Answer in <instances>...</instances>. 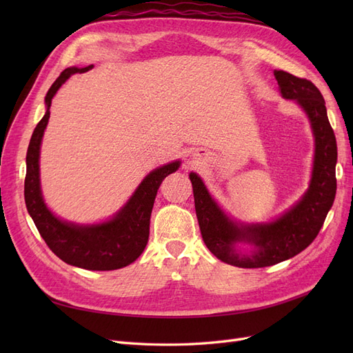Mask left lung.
I'll use <instances>...</instances> for the list:
<instances>
[{
    "label": "left lung",
    "instance_id": "1",
    "mask_svg": "<svg viewBox=\"0 0 353 353\" xmlns=\"http://www.w3.org/2000/svg\"><path fill=\"white\" fill-rule=\"evenodd\" d=\"M274 77L283 99L294 100L306 113L314 135L312 175L301 200L270 222L244 223L227 215L203 179L190 174L203 241L218 259L239 268H263L305 250L318 236L336 197L337 144L323 94L311 81L284 70H274Z\"/></svg>",
    "mask_w": 353,
    "mask_h": 353
}]
</instances>
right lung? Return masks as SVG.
Instances as JSON below:
<instances>
[{
  "label": "right lung",
  "instance_id": "add662e5",
  "mask_svg": "<svg viewBox=\"0 0 353 353\" xmlns=\"http://www.w3.org/2000/svg\"><path fill=\"white\" fill-rule=\"evenodd\" d=\"M94 68H68L60 73L46 95V114L32 134L26 154L25 203L32 221L48 248L72 266L90 271H113L140 258L150 236V216L162 181L181 166L179 160L153 169L137 187L125 205L109 219L97 223H77L56 216L41 191L39 153L50 119L51 100L72 74Z\"/></svg>",
  "mask_w": 353,
  "mask_h": 353
}]
</instances>
